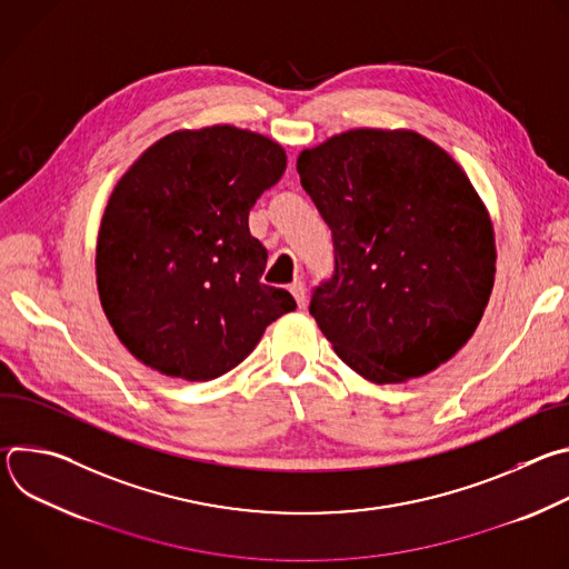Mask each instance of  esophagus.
Here are the masks:
<instances>
[{
    "label": "esophagus",
    "mask_w": 569,
    "mask_h": 569,
    "mask_svg": "<svg viewBox=\"0 0 569 569\" xmlns=\"http://www.w3.org/2000/svg\"><path fill=\"white\" fill-rule=\"evenodd\" d=\"M290 292H292V297H295V301H297V306L299 308H306V286H303V281H295L292 286H290Z\"/></svg>",
    "instance_id": "34e87169"
}]
</instances>
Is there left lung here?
Here are the masks:
<instances>
[{"instance_id":"1","label":"left lung","mask_w":569,"mask_h":569,"mask_svg":"<svg viewBox=\"0 0 569 569\" xmlns=\"http://www.w3.org/2000/svg\"><path fill=\"white\" fill-rule=\"evenodd\" d=\"M333 236L310 315L378 385L421 378L475 333L496 277L493 227L457 161L412 130H349L297 159Z\"/></svg>"}]
</instances>
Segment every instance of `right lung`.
Wrapping results in <instances>:
<instances>
[{"label":"right lung","mask_w":569,"mask_h":569,"mask_svg":"<svg viewBox=\"0 0 569 569\" xmlns=\"http://www.w3.org/2000/svg\"><path fill=\"white\" fill-rule=\"evenodd\" d=\"M283 171L277 141L213 126L159 139L119 180L99 229L97 283L137 360L213 380L297 308L288 290L261 283L268 250L248 224Z\"/></svg>","instance_id":"1"}]
</instances>
